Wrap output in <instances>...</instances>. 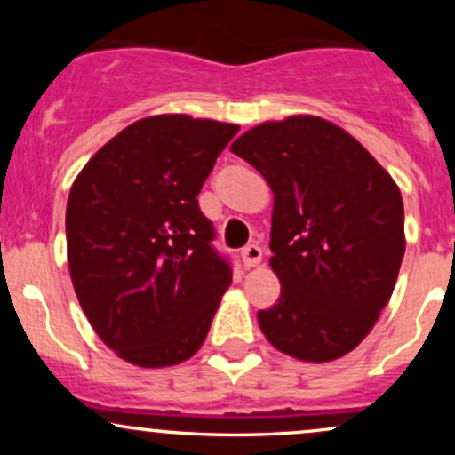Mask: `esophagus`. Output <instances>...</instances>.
I'll return each mask as SVG.
<instances>
[{"label":"esophagus","instance_id":"1","mask_svg":"<svg viewBox=\"0 0 455 455\" xmlns=\"http://www.w3.org/2000/svg\"><path fill=\"white\" fill-rule=\"evenodd\" d=\"M242 260H243V267H257L260 260H263V250H260L257 243L245 245L242 252Z\"/></svg>","mask_w":455,"mask_h":455}]
</instances>
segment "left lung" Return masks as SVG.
<instances>
[{
	"instance_id": "left-lung-1",
	"label": "left lung",
	"mask_w": 455,
	"mask_h": 455,
	"mask_svg": "<svg viewBox=\"0 0 455 455\" xmlns=\"http://www.w3.org/2000/svg\"><path fill=\"white\" fill-rule=\"evenodd\" d=\"M231 151L274 192L280 297L257 318L271 347L310 363L344 357L394 293L404 257L400 188L347 130L316 115L250 128Z\"/></svg>"
}]
</instances>
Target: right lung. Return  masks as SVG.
I'll use <instances>...</instances> for the list:
<instances>
[{"label": "right lung", "instance_id": "right-lung-1", "mask_svg": "<svg viewBox=\"0 0 455 455\" xmlns=\"http://www.w3.org/2000/svg\"><path fill=\"white\" fill-rule=\"evenodd\" d=\"M237 130L180 113L139 119L70 188L72 286L93 331L124 362L166 368L205 342L233 274L212 248L196 196Z\"/></svg>", "mask_w": 455, "mask_h": 455}]
</instances>
